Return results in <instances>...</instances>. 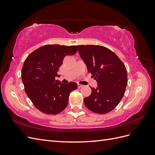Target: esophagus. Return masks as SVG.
<instances>
[{
  "label": "esophagus",
  "mask_w": 155,
  "mask_h": 155,
  "mask_svg": "<svg viewBox=\"0 0 155 155\" xmlns=\"http://www.w3.org/2000/svg\"><path fill=\"white\" fill-rule=\"evenodd\" d=\"M83 87V85H81V84H78V87L79 88H81Z\"/></svg>",
  "instance_id": "obj_1"
}]
</instances>
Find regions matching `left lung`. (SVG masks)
<instances>
[{"label":"left lung","mask_w":155,"mask_h":155,"mask_svg":"<svg viewBox=\"0 0 155 155\" xmlns=\"http://www.w3.org/2000/svg\"><path fill=\"white\" fill-rule=\"evenodd\" d=\"M78 51L88 72L97 82L91 94L84 98L88 110L100 114L110 112L119 104L127 85L126 67L113 51L99 45H78Z\"/></svg>","instance_id":"left-lung-1"}]
</instances>
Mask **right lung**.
I'll list each match as a JSON object with an SVG mask.
<instances>
[{
	"label": "right lung",
	"instance_id": "right-lung-1",
	"mask_svg": "<svg viewBox=\"0 0 155 155\" xmlns=\"http://www.w3.org/2000/svg\"><path fill=\"white\" fill-rule=\"evenodd\" d=\"M78 46L46 45L34 50L25 61L21 78L25 91L32 104L46 114H58L67 107L70 94L77 83L55 80L65 56L74 55Z\"/></svg>",
	"mask_w": 155,
	"mask_h": 155
}]
</instances>
